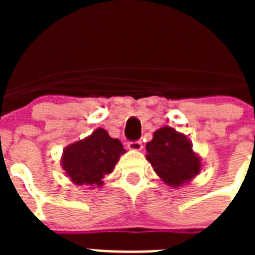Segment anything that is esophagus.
<instances>
[{
  "mask_svg": "<svg viewBox=\"0 0 255 255\" xmlns=\"http://www.w3.org/2000/svg\"><path fill=\"white\" fill-rule=\"evenodd\" d=\"M128 147L132 150H140L143 148V144L140 140H131L128 143Z\"/></svg>",
  "mask_w": 255,
  "mask_h": 255,
  "instance_id": "1",
  "label": "esophagus"
}]
</instances>
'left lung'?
Here are the masks:
<instances>
[{"label": "left lung", "instance_id": "1", "mask_svg": "<svg viewBox=\"0 0 255 255\" xmlns=\"http://www.w3.org/2000/svg\"><path fill=\"white\" fill-rule=\"evenodd\" d=\"M147 159L155 173L170 186H180L200 171V159L185 135L172 128H162L147 144Z\"/></svg>", "mask_w": 255, "mask_h": 255}]
</instances>
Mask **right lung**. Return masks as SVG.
<instances>
[{
    "mask_svg": "<svg viewBox=\"0 0 255 255\" xmlns=\"http://www.w3.org/2000/svg\"><path fill=\"white\" fill-rule=\"evenodd\" d=\"M125 153L119 139H112L107 131L97 129L84 140L65 149L62 166L78 185L101 186L106 173H111L119 157Z\"/></svg>",
    "mask_w": 255,
    "mask_h": 255,
    "instance_id": "obj_1",
    "label": "right lung"
}]
</instances>
